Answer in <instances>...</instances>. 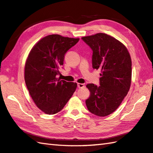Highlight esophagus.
Returning <instances> with one entry per match:
<instances>
[{
  "label": "esophagus",
  "mask_w": 153,
  "mask_h": 153,
  "mask_svg": "<svg viewBox=\"0 0 153 153\" xmlns=\"http://www.w3.org/2000/svg\"><path fill=\"white\" fill-rule=\"evenodd\" d=\"M77 87L79 88H83L85 87V85L84 84H80V83H78V84H77Z\"/></svg>",
  "instance_id": "1"
}]
</instances>
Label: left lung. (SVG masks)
<instances>
[{"label": "left lung", "mask_w": 153, "mask_h": 153, "mask_svg": "<svg viewBox=\"0 0 153 153\" xmlns=\"http://www.w3.org/2000/svg\"><path fill=\"white\" fill-rule=\"evenodd\" d=\"M82 39L93 51L92 68L101 70L100 85H86L90 91L86 106L96 116H108L117 109L129 91L132 77L130 55L123 43L105 33Z\"/></svg>", "instance_id": "left-lung-1"}]
</instances>
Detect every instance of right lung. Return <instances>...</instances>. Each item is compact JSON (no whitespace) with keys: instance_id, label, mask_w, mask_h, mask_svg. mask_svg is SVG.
Instances as JSON below:
<instances>
[{"instance_id":"right-lung-1","label":"right lung","mask_w":153,"mask_h":153,"mask_svg":"<svg viewBox=\"0 0 153 153\" xmlns=\"http://www.w3.org/2000/svg\"><path fill=\"white\" fill-rule=\"evenodd\" d=\"M79 39L50 35L30 50L25 66V81L36 105L47 114L60 112L73 95L77 84L57 78L64 56Z\"/></svg>"}]
</instances>
